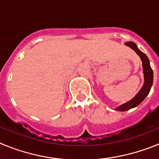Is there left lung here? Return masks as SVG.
I'll return each instance as SVG.
<instances>
[{"instance_id": "obj_1", "label": "left lung", "mask_w": 159, "mask_h": 159, "mask_svg": "<svg viewBox=\"0 0 159 159\" xmlns=\"http://www.w3.org/2000/svg\"><path fill=\"white\" fill-rule=\"evenodd\" d=\"M125 44L131 48L133 50H134L136 53L139 56L142 61H143V73H144V85L139 91V92L131 100L116 108V110L119 111H125L130 110L131 108L135 107L138 105H139L144 100L146 97L147 96V95L151 91V86L153 84V71L151 65H150V61H149L148 57L146 56L145 53H143V52H141L139 49L138 48L137 45L134 42H127Z\"/></svg>"}]
</instances>
